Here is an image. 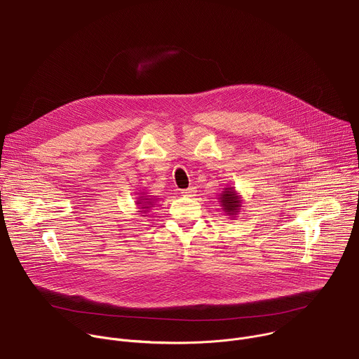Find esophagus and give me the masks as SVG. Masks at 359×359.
<instances>
[{
  "label": "esophagus",
  "mask_w": 359,
  "mask_h": 359,
  "mask_svg": "<svg viewBox=\"0 0 359 359\" xmlns=\"http://www.w3.org/2000/svg\"><path fill=\"white\" fill-rule=\"evenodd\" d=\"M194 193H196V187H189V189L182 190L183 196H194Z\"/></svg>",
  "instance_id": "obj_1"
}]
</instances>
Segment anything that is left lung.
Segmentation results:
<instances>
[{
	"label": "left lung",
	"mask_w": 359,
	"mask_h": 359,
	"mask_svg": "<svg viewBox=\"0 0 359 359\" xmlns=\"http://www.w3.org/2000/svg\"><path fill=\"white\" fill-rule=\"evenodd\" d=\"M240 198L231 189H226V191L222 194V206L224 208V212H227V215H234L236 210H238L240 208Z\"/></svg>",
	"instance_id": "left-lung-1"
}]
</instances>
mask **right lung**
Listing matches in <instances>:
<instances>
[{
	"instance_id": "1",
	"label": "right lung",
	"mask_w": 359,
	"mask_h": 359,
	"mask_svg": "<svg viewBox=\"0 0 359 359\" xmlns=\"http://www.w3.org/2000/svg\"><path fill=\"white\" fill-rule=\"evenodd\" d=\"M146 200H149V198H146Z\"/></svg>"
}]
</instances>
